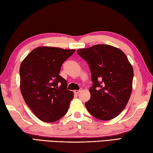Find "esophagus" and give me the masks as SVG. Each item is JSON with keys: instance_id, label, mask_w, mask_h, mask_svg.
Wrapping results in <instances>:
<instances>
[{"instance_id": "34e87169", "label": "esophagus", "mask_w": 153, "mask_h": 153, "mask_svg": "<svg viewBox=\"0 0 153 153\" xmlns=\"http://www.w3.org/2000/svg\"><path fill=\"white\" fill-rule=\"evenodd\" d=\"M82 91V89H80V90H74V93L76 94H78L79 93Z\"/></svg>"}]
</instances>
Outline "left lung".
I'll return each mask as SVG.
<instances>
[{"instance_id":"obj_1","label":"left lung","mask_w":153,"mask_h":153,"mask_svg":"<svg viewBox=\"0 0 153 153\" xmlns=\"http://www.w3.org/2000/svg\"><path fill=\"white\" fill-rule=\"evenodd\" d=\"M77 53L87 61L91 71L90 98L85 103L98 120H112L128 104L132 91L134 69L121 49L108 45L79 48Z\"/></svg>"}]
</instances>
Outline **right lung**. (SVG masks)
Segmentation results:
<instances>
[{"mask_svg": "<svg viewBox=\"0 0 153 153\" xmlns=\"http://www.w3.org/2000/svg\"><path fill=\"white\" fill-rule=\"evenodd\" d=\"M75 49L39 46L22 62L19 68L20 90L25 102L41 121L52 123L65 115L73 92L59 76L63 62Z\"/></svg>", "mask_w": 153, "mask_h": 153, "instance_id": "add662e5", "label": "right lung"}]
</instances>
